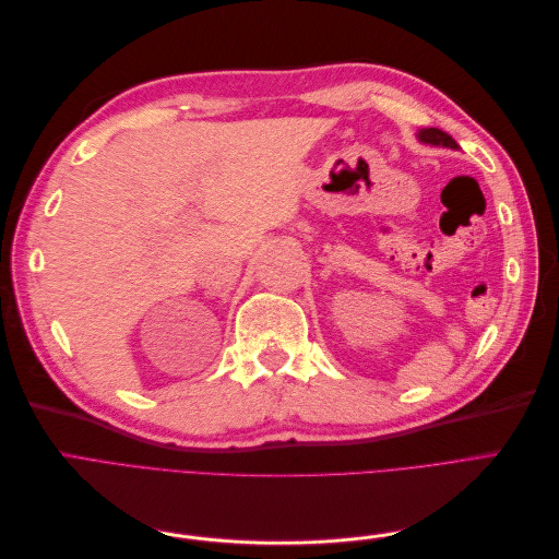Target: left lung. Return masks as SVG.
Segmentation results:
<instances>
[{
  "mask_svg": "<svg viewBox=\"0 0 559 559\" xmlns=\"http://www.w3.org/2000/svg\"><path fill=\"white\" fill-rule=\"evenodd\" d=\"M417 140L421 144H429V146H443V148H460V144H456L448 132H443L441 128H421L417 130Z\"/></svg>",
  "mask_w": 559,
  "mask_h": 559,
  "instance_id": "1",
  "label": "left lung"
}]
</instances>
